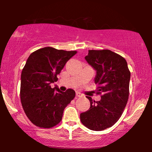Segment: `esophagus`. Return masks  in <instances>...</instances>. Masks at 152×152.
I'll list each match as a JSON object with an SVG mask.
<instances>
[{"mask_svg": "<svg viewBox=\"0 0 152 152\" xmlns=\"http://www.w3.org/2000/svg\"><path fill=\"white\" fill-rule=\"evenodd\" d=\"M76 97H81V96H82V94H81L80 93H78V92H76Z\"/></svg>", "mask_w": 152, "mask_h": 152, "instance_id": "34e87169", "label": "esophagus"}]
</instances>
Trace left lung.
Returning a JSON list of instances; mask_svg holds the SVG:
<instances>
[{
  "label": "left lung",
  "instance_id": "obj_1",
  "mask_svg": "<svg viewBox=\"0 0 152 152\" xmlns=\"http://www.w3.org/2000/svg\"><path fill=\"white\" fill-rule=\"evenodd\" d=\"M85 59L96 71L94 82L103 95L99 102L86 96L91 106L80 114V119L89 129L102 131L121 117L128 102L131 74L126 61L110 50H89Z\"/></svg>",
  "mask_w": 152,
  "mask_h": 152
}]
</instances>
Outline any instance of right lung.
Instances as JSON below:
<instances>
[{
  "label": "right lung",
  "mask_w": 152,
  "mask_h": 152,
  "mask_svg": "<svg viewBox=\"0 0 152 152\" xmlns=\"http://www.w3.org/2000/svg\"><path fill=\"white\" fill-rule=\"evenodd\" d=\"M76 53L45 47L26 61L20 77V101L26 116L36 126L48 129L58 124L64 109L75 97L74 90L64 92L50 84L57 81V75Z\"/></svg>",
  "instance_id": "obj_1"
}]
</instances>
